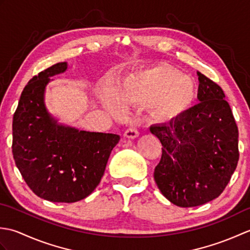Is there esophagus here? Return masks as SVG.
Instances as JSON below:
<instances>
[{
	"label": "esophagus",
	"instance_id": "34e87169",
	"mask_svg": "<svg viewBox=\"0 0 250 250\" xmlns=\"http://www.w3.org/2000/svg\"><path fill=\"white\" fill-rule=\"evenodd\" d=\"M125 136L126 139H135V137L139 136V131H137L135 126H130V128L125 130Z\"/></svg>",
	"mask_w": 250,
	"mask_h": 250
}]
</instances>
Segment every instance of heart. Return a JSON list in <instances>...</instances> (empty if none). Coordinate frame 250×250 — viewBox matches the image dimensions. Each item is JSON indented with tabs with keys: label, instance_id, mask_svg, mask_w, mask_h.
Listing matches in <instances>:
<instances>
[{
	"label": "heart",
	"instance_id": "b5f03b06",
	"mask_svg": "<svg viewBox=\"0 0 250 250\" xmlns=\"http://www.w3.org/2000/svg\"><path fill=\"white\" fill-rule=\"evenodd\" d=\"M102 102L116 116L124 114V106L150 104L158 119L169 121L178 118L193 103L195 87L187 76L167 66L152 67L132 74L122 82L117 92L106 87Z\"/></svg>",
	"mask_w": 250,
	"mask_h": 250
}]
</instances>
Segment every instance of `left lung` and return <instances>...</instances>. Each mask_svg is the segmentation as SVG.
<instances>
[{
    "mask_svg": "<svg viewBox=\"0 0 250 250\" xmlns=\"http://www.w3.org/2000/svg\"><path fill=\"white\" fill-rule=\"evenodd\" d=\"M198 76L200 103L167 125L150 126L163 146L153 177L161 193L180 207L218 198L240 158L238 129L224 90Z\"/></svg>",
    "mask_w": 250,
    "mask_h": 250,
    "instance_id": "8db88e82",
    "label": "left lung"
}]
</instances>
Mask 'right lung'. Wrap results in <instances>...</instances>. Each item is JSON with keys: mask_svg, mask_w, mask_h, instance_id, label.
Listing matches in <instances>:
<instances>
[{"mask_svg": "<svg viewBox=\"0 0 250 250\" xmlns=\"http://www.w3.org/2000/svg\"><path fill=\"white\" fill-rule=\"evenodd\" d=\"M57 63L24 87L13 118V156L21 176L40 198L73 203L86 198L102 178L120 136L58 125L47 113L44 91L51 76L64 72Z\"/></svg>", "mask_w": 250, "mask_h": 250, "instance_id": "obj_1", "label": "right lung"}]
</instances>
